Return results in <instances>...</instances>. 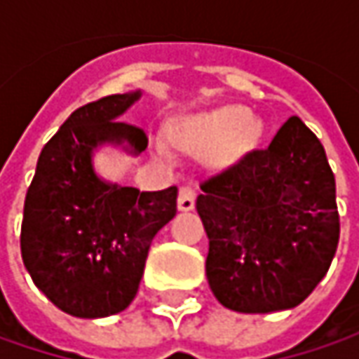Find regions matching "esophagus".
<instances>
[{
	"label": "esophagus",
	"mask_w": 359,
	"mask_h": 359,
	"mask_svg": "<svg viewBox=\"0 0 359 359\" xmlns=\"http://www.w3.org/2000/svg\"><path fill=\"white\" fill-rule=\"evenodd\" d=\"M196 205V194L191 187H182L180 194H177V210L180 212H191Z\"/></svg>",
	"instance_id": "34e87169"
}]
</instances>
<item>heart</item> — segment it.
<instances>
[{"label":"heart","instance_id":"heart-1","mask_svg":"<svg viewBox=\"0 0 359 359\" xmlns=\"http://www.w3.org/2000/svg\"><path fill=\"white\" fill-rule=\"evenodd\" d=\"M264 133L262 121L250 118V111L241 105L219 107L210 114L182 119L172 126V140L182 147H194L201 151H214L219 165H229L250 154L259 144ZM154 154L168 161L170 154L161 142H154Z\"/></svg>","mask_w":359,"mask_h":359}]
</instances>
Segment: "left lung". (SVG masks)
Masks as SVG:
<instances>
[{"mask_svg": "<svg viewBox=\"0 0 359 359\" xmlns=\"http://www.w3.org/2000/svg\"><path fill=\"white\" fill-rule=\"evenodd\" d=\"M196 208L210 240L208 283L228 310L296 308L336 255V180L324 145L297 116L268 149L208 180Z\"/></svg>", "mask_w": 359, "mask_h": 359, "instance_id": "left-lung-1", "label": "left lung"}]
</instances>
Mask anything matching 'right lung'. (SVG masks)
I'll return each mask as SVG.
<instances>
[{"instance_id": "obj_1", "label": "right lung", "mask_w": 359, "mask_h": 359, "mask_svg": "<svg viewBox=\"0 0 359 359\" xmlns=\"http://www.w3.org/2000/svg\"><path fill=\"white\" fill-rule=\"evenodd\" d=\"M142 90L76 109L43 145L21 224V257L39 292L86 320L123 311L137 294L151 240L175 215L177 187L140 191L102 177L95 154L116 147L137 158L142 130L119 118Z\"/></svg>"}]
</instances>
